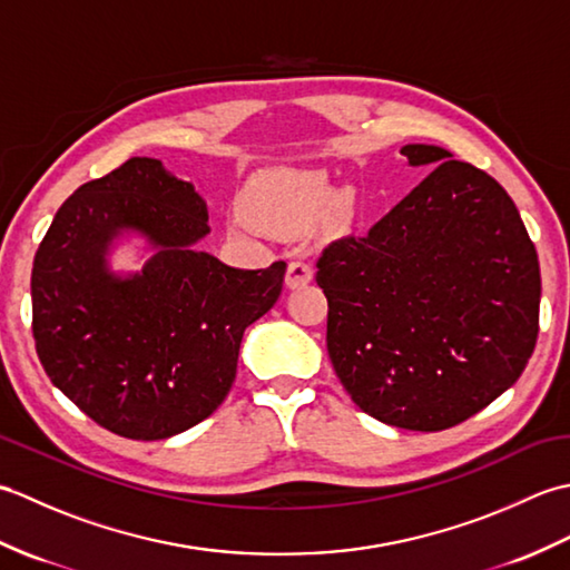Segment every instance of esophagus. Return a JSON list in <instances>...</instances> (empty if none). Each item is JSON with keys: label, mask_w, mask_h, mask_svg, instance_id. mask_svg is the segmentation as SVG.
Here are the masks:
<instances>
[{"label": "esophagus", "mask_w": 570, "mask_h": 570, "mask_svg": "<svg viewBox=\"0 0 570 570\" xmlns=\"http://www.w3.org/2000/svg\"><path fill=\"white\" fill-rule=\"evenodd\" d=\"M311 278H313V266L308 262L296 259V262L288 264V269H286V286L288 288L306 286Z\"/></svg>", "instance_id": "1"}]
</instances>
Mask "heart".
Wrapping results in <instances>:
<instances>
[{"label":"heart","instance_id":"obj_1","mask_svg":"<svg viewBox=\"0 0 570 570\" xmlns=\"http://www.w3.org/2000/svg\"><path fill=\"white\" fill-rule=\"evenodd\" d=\"M335 200V186L323 174L306 171H286L272 178L247 193V208L254 220L276 233H296L328 210ZM345 213V205H341ZM235 229H245V223L233 220Z\"/></svg>","mask_w":570,"mask_h":570}]
</instances>
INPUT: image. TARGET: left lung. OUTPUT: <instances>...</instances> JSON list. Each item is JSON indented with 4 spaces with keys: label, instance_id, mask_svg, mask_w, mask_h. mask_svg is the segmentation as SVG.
<instances>
[{
    "label": "left lung",
    "instance_id": "8db88e82",
    "mask_svg": "<svg viewBox=\"0 0 570 570\" xmlns=\"http://www.w3.org/2000/svg\"><path fill=\"white\" fill-rule=\"evenodd\" d=\"M433 171L365 235L323 249L328 355L353 402L382 423L443 431L519 380L539 335L534 242L507 190L431 144Z\"/></svg>",
    "mask_w": 570,
    "mask_h": 570
}]
</instances>
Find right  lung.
I'll return each instance as SVG.
<instances>
[{"instance_id": "obj_1", "label": "right lung", "mask_w": 570, "mask_h": 570, "mask_svg": "<svg viewBox=\"0 0 570 570\" xmlns=\"http://www.w3.org/2000/svg\"><path fill=\"white\" fill-rule=\"evenodd\" d=\"M125 228L157 249L119 277L106 252ZM208 208L159 159L135 156L60 205L31 272L33 341L48 377L82 414L135 441H161L223 404L247 325L269 311L286 262L235 269L196 242Z\"/></svg>"}]
</instances>
